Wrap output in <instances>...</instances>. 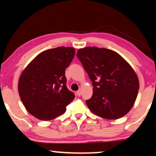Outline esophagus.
<instances>
[{
    "instance_id": "34e87169",
    "label": "esophagus",
    "mask_w": 156,
    "mask_h": 156,
    "mask_svg": "<svg viewBox=\"0 0 156 156\" xmlns=\"http://www.w3.org/2000/svg\"><path fill=\"white\" fill-rule=\"evenodd\" d=\"M77 95H78V97H80V95H81V89H79V90H78V91H77Z\"/></svg>"
}]
</instances>
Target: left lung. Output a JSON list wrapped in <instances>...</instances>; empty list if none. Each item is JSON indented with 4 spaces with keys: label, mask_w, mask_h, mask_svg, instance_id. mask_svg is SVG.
I'll return each instance as SVG.
<instances>
[{
    "label": "left lung",
    "mask_w": 156,
    "mask_h": 156,
    "mask_svg": "<svg viewBox=\"0 0 156 156\" xmlns=\"http://www.w3.org/2000/svg\"><path fill=\"white\" fill-rule=\"evenodd\" d=\"M77 57L92 82L93 95L86 101L93 113L106 119L124 116L134 105L140 88L136 73L114 51L80 48Z\"/></svg>",
    "instance_id": "left-lung-1"
}]
</instances>
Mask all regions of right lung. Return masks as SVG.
<instances>
[{
    "mask_svg": "<svg viewBox=\"0 0 156 156\" xmlns=\"http://www.w3.org/2000/svg\"><path fill=\"white\" fill-rule=\"evenodd\" d=\"M75 52V48L64 46L46 50L22 73L19 94L26 110L37 119H55L66 111V106L75 98L67 89L65 77Z\"/></svg>",
    "mask_w": 156,
    "mask_h": 156,
    "instance_id": "obj_1",
    "label": "right lung"
}]
</instances>
